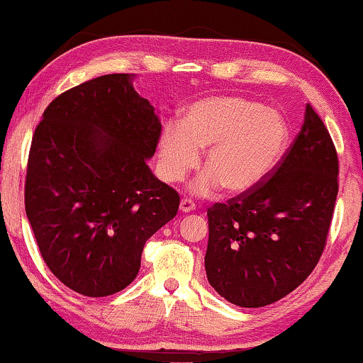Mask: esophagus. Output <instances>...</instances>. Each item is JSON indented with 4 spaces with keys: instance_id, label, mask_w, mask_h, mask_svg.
Returning <instances> with one entry per match:
<instances>
[{
    "instance_id": "obj_1",
    "label": "esophagus",
    "mask_w": 363,
    "mask_h": 363,
    "mask_svg": "<svg viewBox=\"0 0 363 363\" xmlns=\"http://www.w3.org/2000/svg\"><path fill=\"white\" fill-rule=\"evenodd\" d=\"M194 208H196V204H194V201L190 198H183L180 201V211L182 213H191Z\"/></svg>"
}]
</instances>
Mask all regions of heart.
Instances as JSON below:
<instances>
[{"instance_id": "b5f03b06", "label": "heart", "mask_w": 363, "mask_h": 363, "mask_svg": "<svg viewBox=\"0 0 363 363\" xmlns=\"http://www.w3.org/2000/svg\"><path fill=\"white\" fill-rule=\"evenodd\" d=\"M288 143V124L277 109L242 96H209L193 103L183 125L169 123L160 138L165 180L180 182L208 149L206 167L193 183L201 196L220 186L234 194L254 190L270 175Z\"/></svg>"}]
</instances>
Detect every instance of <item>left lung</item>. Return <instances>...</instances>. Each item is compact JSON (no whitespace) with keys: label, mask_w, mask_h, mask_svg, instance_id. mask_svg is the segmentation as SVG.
Wrapping results in <instances>:
<instances>
[{"label":"left lung","mask_w":363,"mask_h":363,"mask_svg":"<svg viewBox=\"0 0 363 363\" xmlns=\"http://www.w3.org/2000/svg\"><path fill=\"white\" fill-rule=\"evenodd\" d=\"M337 150L306 104L304 123L270 175L254 190L208 209V281L242 308L286 296L321 259L339 191Z\"/></svg>","instance_id":"1"}]
</instances>
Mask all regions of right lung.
<instances>
[{
    "instance_id": "obj_1",
    "label": "right lung",
    "mask_w": 363,
    "mask_h": 363,
    "mask_svg": "<svg viewBox=\"0 0 363 363\" xmlns=\"http://www.w3.org/2000/svg\"><path fill=\"white\" fill-rule=\"evenodd\" d=\"M134 77L111 73L59 94L30 143L24 204L35 242L50 272L90 298L138 277L147 239L180 206L147 167L162 124Z\"/></svg>"
}]
</instances>
